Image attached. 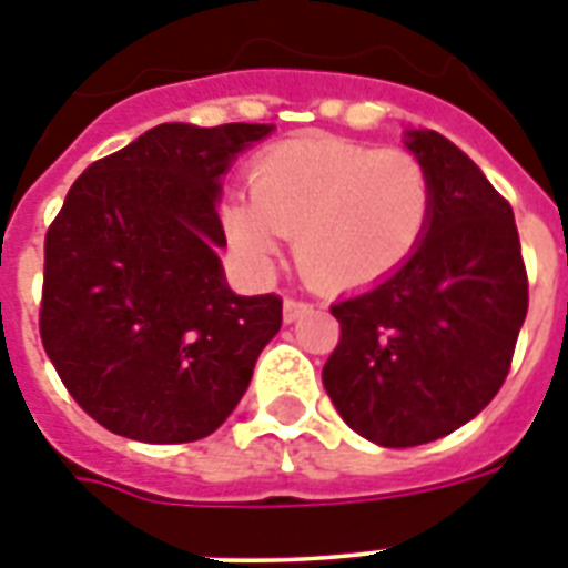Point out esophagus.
<instances>
[{
	"instance_id": "1",
	"label": "esophagus",
	"mask_w": 568,
	"mask_h": 568,
	"mask_svg": "<svg viewBox=\"0 0 568 568\" xmlns=\"http://www.w3.org/2000/svg\"><path fill=\"white\" fill-rule=\"evenodd\" d=\"M310 310H312V306L306 301H297V297H285L283 318L288 321V324H292V321L303 318V315H306V312H310Z\"/></svg>"
}]
</instances>
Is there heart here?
Returning a JSON list of instances; mask_svg holds the SVG:
<instances>
[{
    "mask_svg": "<svg viewBox=\"0 0 568 568\" xmlns=\"http://www.w3.org/2000/svg\"><path fill=\"white\" fill-rule=\"evenodd\" d=\"M247 194L223 212L232 247L265 271L283 235H294L301 274L336 292L397 271L433 214V182L418 155L342 138L271 146L250 168Z\"/></svg>",
    "mask_w": 568,
    "mask_h": 568,
    "instance_id": "obj_1",
    "label": "heart"
}]
</instances>
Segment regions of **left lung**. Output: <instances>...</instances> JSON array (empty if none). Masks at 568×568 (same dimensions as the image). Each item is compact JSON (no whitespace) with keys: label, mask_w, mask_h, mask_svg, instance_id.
<instances>
[{"label":"left lung","mask_w":568,"mask_h":568,"mask_svg":"<svg viewBox=\"0 0 568 568\" xmlns=\"http://www.w3.org/2000/svg\"><path fill=\"white\" fill-rule=\"evenodd\" d=\"M406 146L433 182L427 232L383 283L329 306L342 336L321 374L347 427L383 448L471 422L507 379L528 315L510 203L439 132H406Z\"/></svg>","instance_id":"8db88e82"}]
</instances>
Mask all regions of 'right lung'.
Instances as JSON below:
<instances>
[{"label": "right lung", "mask_w": 568, "mask_h": 568, "mask_svg": "<svg viewBox=\"0 0 568 568\" xmlns=\"http://www.w3.org/2000/svg\"><path fill=\"white\" fill-rule=\"evenodd\" d=\"M274 126L162 123L93 162L43 244L40 338L73 400L153 445L203 439L247 392L283 297H241L214 250L221 176Z\"/></svg>", "instance_id": "right-lung-1"}]
</instances>
